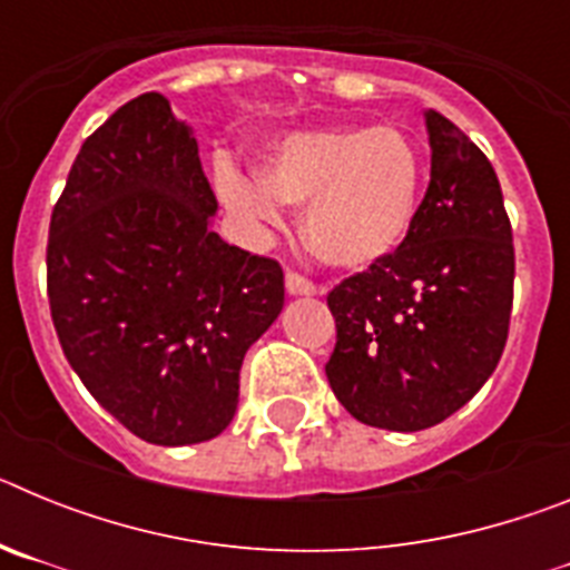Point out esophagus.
Returning <instances> with one entry per match:
<instances>
[{
	"label": "esophagus",
	"instance_id": "1",
	"mask_svg": "<svg viewBox=\"0 0 570 570\" xmlns=\"http://www.w3.org/2000/svg\"><path fill=\"white\" fill-rule=\"evenodd\" d=\"M285 288H288L291 296H314L316 294L314 282H308L305 276L294 274V271H288V274H285Z\"/></svg>",
	"mask_w": 570,
	"mask_h": 570
}]
</instances>
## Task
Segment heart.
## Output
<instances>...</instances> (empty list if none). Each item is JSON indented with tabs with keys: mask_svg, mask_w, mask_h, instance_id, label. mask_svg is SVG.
<instances>
[{
	"mask_svg": "<svg viewBox=\"0 0 570 570\" xmlns=\"http://www.w3.org/2000/svg\"><path fill=\"white\" fill-rule=\"evenodd\" d=\"M420 148L391 125L285 134L256 154L254 176L223 159L216 190L250 228L279 225V205L305 208L311 254L336 271H367L405 245L420 214Z\"/></svg>",
	"mask_w": 570,
	"mask_h": 570,
	"instance_id": "1",
	"label": "heart"
}]
</instances>
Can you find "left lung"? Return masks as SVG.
<instances>
[{
  "label": "left lung",
  "instance_id": "obj_1",
  "mask_svg": "<svg viewBox=\"0 0 570 570\" xmlns=\"http://www.w3.org/2000/svg\"><path fill=\"white\" fill-rule=\"evenodd\" d=\"M431 183L391 259L328 294L336 347L325 374L354 420L422 431L488 382L508 340L513 242L488 156L425 110Z\"/></svg>",
  "mask_w": 570,
  "mask_h": 570
}]
</instances>
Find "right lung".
I'll use <instances>...</instances> for the list:
<instances>
[{
    "mask_svg": "<svg viewBox=\"0 0 570 570\" xmlns=\"http://www.w3.org/2000/svg\"><path fill=\"white\" fill-rule=\"evenodd\" d=\"M199 145L163 94L85 139L50 216L48 299L70 367L154 445L230 425L248 347L285 305L274 259L214 230Z\"/></svg>",
    "mask_w": 570,
    "mask_h": 570,
    "instance_id": "right-lung-1",
    "label": "right lung"
}]
</instances>
